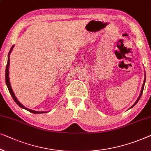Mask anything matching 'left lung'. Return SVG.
I'll use <instances>...</instances> for the list:
<instances>
[{"label":"left lung","mask_w":151,"mask_h":151,"mask_svg":"<svg viewBox=\"0 0 151 151\" xmlns=\"http://www.w3.org/2000/svg\"><path fill=\"white\" fill-rule=\"evenodd\" d=\"M145 82H146V74L145 75V80H144V83H143V85H142V89H141V91H140V94H139V97H138V98H137V99L136 100V101H135V103H134V104L132 106H131L130 107V108H129V109H131V108H132L133 107H134L135 104H137V102H138V101H139V99H140V97H141V96H142V92H143V90H144V87H145Z\"/></svg>","instance_id":"obj_1"}]
</instances>
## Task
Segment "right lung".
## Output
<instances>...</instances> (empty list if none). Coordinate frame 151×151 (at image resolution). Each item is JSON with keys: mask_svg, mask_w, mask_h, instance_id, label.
<instances>
[{"mask_svg": "<svg viewBox=\"0 0 151 151\" xmlns=\"http://www.w3.org/2000/svg\"><path fill=\"white\" fill-rule=\"evenodd\" d=\"M14 45L12 47V48H11L8 54V60H7V64H6V71H5V82H6V86H7L8 88V90L9 91V93L11 94V95H12V97L13 99H14V100L15 101V102L16 103V104L18 105V106L20 107V108H22V109H24V110L28 111V112H32L33 114H42V113H45L46 112H39V111H35V110H30V109H28L27 108H26V107H24L23 106L22 104H21L20 102H19L18 100H17V99L16 97V95H15V94L14 93V91H13L12 88V86H11L10 84V82H9V60H10V58H9V55L11 54V52H12L13 48L14 47Z\"/></svg>", "mask_w": 151, "mask_h": 151, "instance_id": "add662e5", "label": "right lung"}]
</instances>
